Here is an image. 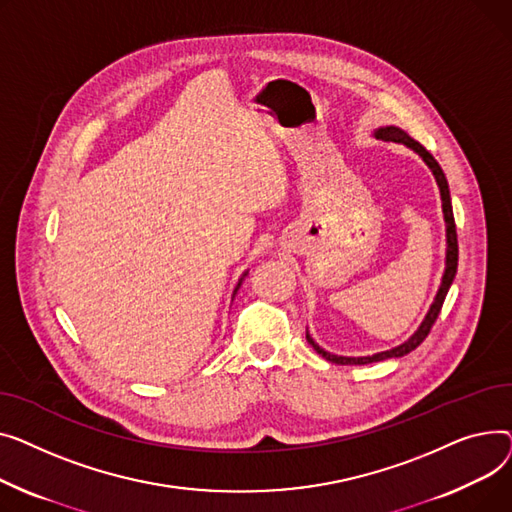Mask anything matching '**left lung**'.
<instances>
[{
	"mask_svg": "<svg viewBox=\"0 0 512 512\" xmlns=\"http://www.w3.org/2000/svg\"><path fill=\"white\" fill-rule=\"evenodd\" d=\"M376 138H382V140H390V142H401L409 148H413L415 153L422 157L426 161V165L432 169L434 177H436V184L440 188V198H442V213H444V223H446V266H444V275H442V285L434 297V302L424 318V322L419 324V328L413 333V337L409 341H405L403 345L390 349V351H382V353H376V355H370V357H341V355H333L328 353L324 349H320L312 337L306 333V339L308 343L314 347V351L318 355H322L326 362H333L337 366H364V364H372V362H382V359H388V357H403L407 355L409 351H413L419 343H422L430 328L434 326L440 310H442V304H444V297H446V291L450 287V283H453L455 275H457V260H459V246H457V229H455V217H453V206H450V192H448V184H446V177L440 169V165L436 163V159L428 153V150L419 144L417 140H413L407 132L399 130V128H393V126H386V128H378L376 130Z\"/></svg>",
	"mask_w": 512,
	"mask_h": 512,
	"instance_id": "8db88e82",
	"label": "left lung"
}]
</instances>
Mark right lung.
Here are the masks:
<instances>
[{"instance_id":"right-lung-1","label":"right lung","mask_w":512,"mask_h":512,"mask_svg":"<svg viewBox=\"0 0 512 512\" xmlns=\"http://www.w3.org/2000/svg\"><path fill=\"white\" fill-rule=\"evenodd\" d=\"M237 289H239V285H237V287H235V291H237Z\"/></svg>"}]
</instances>
